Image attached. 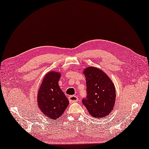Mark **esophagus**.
Segmentation results:
<instances>
[{
    "instance_id": "1",
    "label": "esophagus",
    "mask_w": 149,
    "mask_h": 149,
    "mask_svg": "<svg viewBox=\"0 0 149 149\" xmlns=\"http://www.w3.org/2000/svg\"><path fill=\"white\" fill-rule=\"evenodd\" d=\"M69 102L70 104H72V103L77 102L79 100V98L76 96L72 95V96H70L69 97Z\"/></svg>"
}]
</instances>
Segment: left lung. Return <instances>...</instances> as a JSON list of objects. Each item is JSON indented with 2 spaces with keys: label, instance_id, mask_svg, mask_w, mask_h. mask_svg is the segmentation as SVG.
Listing matches in <instances>:
<instances>
[{
  "label": "left lung",
  "instance_id": "obj_1",
  "mask_svg": "<svg viewBox=\"0 0 149 149\" xmlns=\"http://www.w3.org/2000/svg\"><path fill=\"white\" fill-rule=\"evenodd\" d=\"M86 77L87 97L82 103L93 117H107L113 109L116 98L112 80L104 71L88 67L83 72Z\"/></svg>",
  "mask_w": 149,
  "mask_h": 149
}]
</instances>
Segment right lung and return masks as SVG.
<instances>
[{
    "label": "right lung",
    "mask_w": 149,
    "mask_h": 149,
    "mask_svg": "<svg viewBox=\"0 0 149 149\" xmlns=\"http://www.w3.org/2000/svg\"><path fill=\"white\" fill-rule=\"evenodd\" d=\"M61 73L49 71L45 75L37 93V104L42 113L53 120L64 112L69 102L61 90L58 81Z\"/></svg>",
    "instance_id": "obj_1"
}]
</instances>
